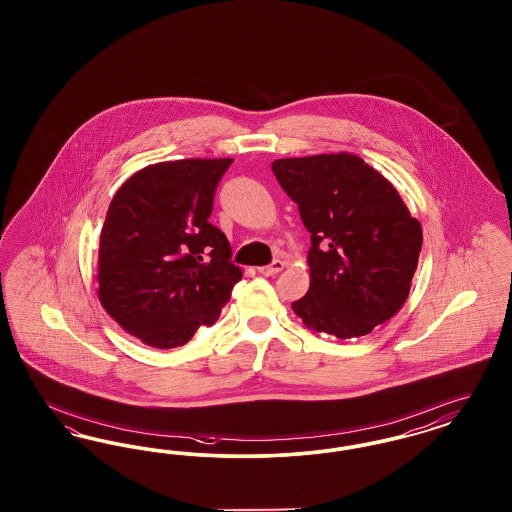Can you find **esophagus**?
<instances>
[{
	"mask_svg": "<svg viewBox=\"0 0 512 512\" xmlns=\"http://www.w3.org/2000/svg\"><path fill=\"white\" fill-rule=\"evenodd\" d=\"M284 267H286V263H284V261L274 259V261H272L270 265H267V267L259 268V272H261L263 276H274V274H278L280 270H284Z\"/></svg>",
	"mask_w": 512,
	"mask_h": 512,
	"instance_id": "1",
	"label": "esophagus"
}]
</instances>
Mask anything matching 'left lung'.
Segmentation results:
<instances>
[{
    "instance_id": "1",
    "label": "left lung",
    "mask_w": 512,
    "mask_h": 512,
    "mask_svg": "<svg viewBox=\"0 0 512 512\" xmlns=\"http://www.w3.org/2000/svg\"><path fill=\"white\" fill-rule=\"evenodd\" d=\"M272 172L311 232V286L293 313L340 340L370 334L407 301L420 222L390 180L357 155L278 159Z\"/></svg>"
}]
</instances>
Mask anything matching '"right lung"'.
Returning a JSON list of instances; mask_svg holds the SVG:
<instances>
[{
  "label": "right lung",
  "mask_w": 512,
  "mask_h": 512,
  "mask_svg": "<svg viewBox=\"0 0 512 512\" xmlns=\"http://www.w3.org/2000/svg\"><path fill=\"white\" fill-rule=\"evenodd\" d=\"M234 159H180L134 172L113 197L99 236L98 297L130 336L180 347L217 322L242 268L209 222Z\"/></svg>",
  "instance_id": "right-lung-1"
}]
</instances>
